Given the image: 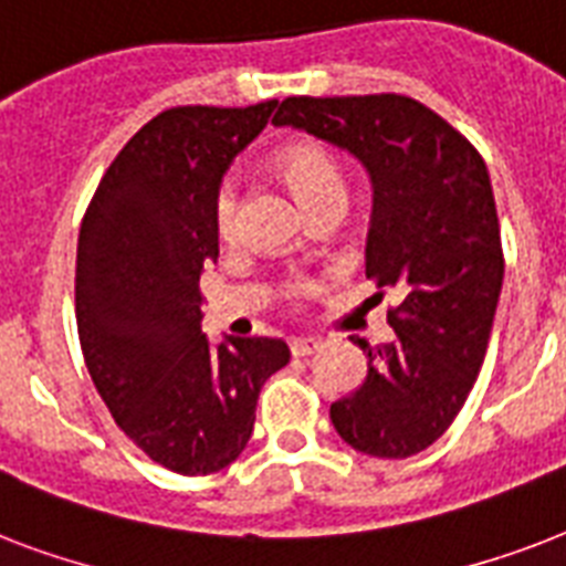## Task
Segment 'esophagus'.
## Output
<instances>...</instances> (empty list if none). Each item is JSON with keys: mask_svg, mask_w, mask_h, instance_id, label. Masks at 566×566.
I'll return each mask as SVG.
<instances>
[{"mask_svg": "<svg viewBox=\"0 0 566 566\" xmlns=\"http://www.w3.org/2000/svg\"><path fill=\"white\" fill-rule=\"evenodd\" d=\"M319 349H323V340H317V337H293L291 340V353L296 358H308V355L319 353Z\"/></svg>", "mask_w": 566, "mask_h": 566, "instance_id": "34e87169", "label": "esophagus"}]
</instances>
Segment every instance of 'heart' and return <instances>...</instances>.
Wrapping results in <instances>:
<instances>
[{
  "label": "heart",
  "mask_w": 566,
  "mask_h": 566,
  "mask_svg": "<svg viewBox=\"0 0 566 566\" xmlns=\"http://www.w3.org/2000/svg\"><path fill=\"white\" fill-rule=\"evenodd\" d=\"M275 170L284 179V185L291 188V193L296 196L302 211H308L319 202H328V199H346L344 172L332 158V153H326L323 146H284L282 153L275 155ZM234 208H238L234 188L226 181L217 190V199H213V226H217L222 238H229L231 229H234Z\"/></svg>",
  "instance_id": "b5f03b06"
}]
</instances>
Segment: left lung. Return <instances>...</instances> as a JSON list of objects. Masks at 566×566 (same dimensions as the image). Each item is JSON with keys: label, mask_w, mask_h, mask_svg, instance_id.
<instances>
[{"label": "left lung", "mask_w": 566, "mask_h": 566, "mask_svg": "<svg viewBox=\"0 0 566 566\" xmlns=\"http://www.w3.org/2000/svg\"><path fill=\"white\" fill-rule=\"evenodd\" d=\"M273 126L344 149L370 176L364 273L399 296L387 311L396 337L381 346L349 337L367 355V376L328 417L364 455H417L467 402L500 305L505 264L488 167L447 119L396 93L291 96Z\"/></svg>", "instance_id": "8db88e82"}]
</instances>
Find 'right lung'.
Returning a JSON list of instances; mask_svg holds the SVG:
<instances>
[{
  "instance_id": "obj_1",
  "label": "right lung",
  "mask_w": 566,
  "mask_h": 566,
  "mask_svg": "<svg viewBox=\"0 0 566 566\" xmlns=\"http://www.w3.org/2000/svg\"><path fill=\"white\" fill-rule=\"evenodd\" d=\"M279 102L185 105L153 117L102 176L75 258V319L93 385L161 467L217 473L247 449L279 337L202 332L199 275L220 255L213 199Z\"/></svg>"
}]
</instances>
